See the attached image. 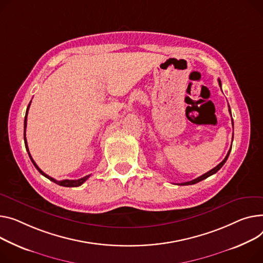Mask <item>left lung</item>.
<instances>
[{
    "instance_id": "1",
    "label": "left lung",
    "mask_w": 263,
    "mask_h": 263,
    "mask_svg": "<svg viewBox=\"0 0 263 263\" xmlns=\"http://www.w3.org/2000/svg\"><path fill=\"white\" fill-rule=\"evenodd\" d=\"M219 85L221 86V81H220V79H219ZM230 107V106H229ZM230 113H231V115H232V112H231V109H230ZM232 121H233V118H232ZM233 126H234V121H233ZM231 150H232V147H231V149H230V151H229V153H227V155L225 156V159L218 165V166H216L214 169H212V170H209L208 172H206V173H204L203 176H201V177H199V178H197V179H195V180H192V181H189V182H185V183H180V184H178V185H194V184H196V183H199V182H201V181H203V180H205L206 178H208V177H211V176H213V174H215L216 172H218L221 168H222V166L225 164V162L227 161V159H229V155H230V153H231Z\"/></svg>"
}]
</instances>
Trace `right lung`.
Wrapping results in <instances>:
<instances>
[{
	"instance_id": "add662e5",
	"label": "right lung",
	"mask_w": 263,
	"mask_h": 263,
	"mask_svg": "<svg viewBox=\"0 0 263 263\" xmlns=\"http://www.w3.org/2000/svg\"><path fill=\"white\" fill-rule=\"evenodd\" d=\"M31 102V101H30ZM30 102H29V104H28V107H27V110H26V114H25V119H24V142H25V148H26V151H27V153H28V155H29V157H30V161L32 162V164H33V166L37 168V170L42 174V176H44L45 178H47L48 180H50L51 182H54V183H56V184H58V185H60V186H64V187H78V186H80V185H82L87 179L90 178V176H85V177H83V178H81V179H78V180H62V181H57V180H55V179H52L51 177H49V176H47L46 173H44L39 167H38V165L34 163V161L32 160V157H31V155H30V153H29V150H28V146H27V141H26V125H27V113H28V109H29V106H30Z\"/></svg>"
}]
</instances>
